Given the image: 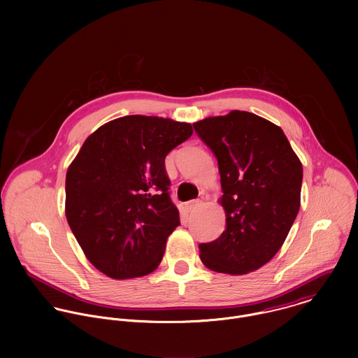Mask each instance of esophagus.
I'll use <instances>...</instances> for the list:
<instances>
[{"mask_svg":"<svg viewBox=\"0 0 358 358\" xmlns=\"http://www.w3.org/2000/svg\"><path fill=\"white\" fill-rule=\"evenodd\" d=\"M201 205H203L201 200H192V201H189V203L186 204V209H187L189 212H193V210H196L197 208H200Z\"/></svg>","mask_w":358,"mask_h":358,"instance_id":"1","label":"esophagus"}]
</instances>
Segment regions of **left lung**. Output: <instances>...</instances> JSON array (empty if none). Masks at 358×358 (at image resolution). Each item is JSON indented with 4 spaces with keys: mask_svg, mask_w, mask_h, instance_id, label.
<instances>
[{
    "mask_svg": "<svg viewBox=\"0 0 358 358\" xmlns=\"http://www.w3.org/2000/svg\"><path fill=\"white\" fill-rule=\"evenodd\" d=\"M217 159L226 230L200 244L205 266L247 274L284 244L301 206L303 168L282 129L248 111L193 124Z\"/></svg>",
    "mask_w": 358,
    "mask_h": 358,
    "instance_id": "8db88e82",
    "label": "left lung"
}]
</instances>
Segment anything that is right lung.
Listing matches in <instances>:
<instances>
[{"label": "right lung", "instance_id": "obj_1", "mask_svg": "<svg viewBox=\"0 0 358 358\" xmlns=\"http://www.w3.org/2000/svg\"><path fill=\"white\" fill-rule=\"evenodd\" d=\"M192 125L127 115L96 129L66 175V217L88 260L103 274L142 277L159 264L180 224L165 157Z\"/></svg>", "mask_w": 358, "mask_h": 358}]
</instances>
